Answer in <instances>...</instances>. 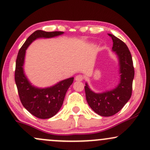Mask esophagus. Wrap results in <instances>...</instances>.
Returning <instances> with one entry per match:
<instances>
[{
  "label": "esophagus",
  "instance_id": "1",
  "mask_svg": "<svg viewBox=\"0 0 150 150\" xmlns=\"http://www.w3.org/2000/svg\"><path fill=\"white\" fill-rule=\"evenodd\" d=\"M84 79L83 75H78L76 77H75V80L76 81H83Z\"/></svg>",
  "mask_w": 150,
  "mask_h": 150
}]
</instances>
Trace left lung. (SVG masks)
<instances>
[{"mask_svg":"<svg viewBox=\"0 0 150 150\" xmlns=\"http://www.w3.org/2000/svg\"><path fill=\"white\" fill-rule=\"evenodd\" d=\"M113 42L112 51L119 59L120 82L113 90L95 93L85 84V91L88 105L100 116L110 117L117 113L130 99L134 76L132 58L127 46L120 39L108 34Z\"/></svg>","mask_w":150,"mask_h":150,"instance_id":"obj_1","label":"left lung"}]
</instances>
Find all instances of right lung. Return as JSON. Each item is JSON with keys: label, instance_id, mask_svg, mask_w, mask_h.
<instances>
[{"label": "right lung", "instance_id": "1", "mask_svg": "<svg viewBox=\"0 0 150 150\" xmlns=\"http://www.w3.org/2000/svg\"><path fill=\"white\" fill-rule=\"evenodd\" d=\"M62 34L63 32L61 31L45 32L40 30L35 31L21 47L16 59L15 81L20 100L30 114L40 119H48L57 114L61 108L67 90L73 83L74 78L62 80L50 88L41 89L33 86L25 75L23 67L25 50L35 39L50 38Z\"/></svg>", "mask_w": 150, "mask_h": 150}]
</instances>
